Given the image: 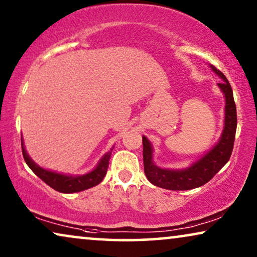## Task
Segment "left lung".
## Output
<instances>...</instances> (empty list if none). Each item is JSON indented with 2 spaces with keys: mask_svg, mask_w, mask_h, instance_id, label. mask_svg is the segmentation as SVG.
<instances>
[{
  "mask_svg": "<svg viewBox=\"0 0 257 257\" xmlns=\"http://www.w3.org/2000/svg\"><path fill=\"white\" fill-rule=\"evenodd\" d=\"M210 69L222 79L217 86L224 96V121L221 137L208 152L185 168H163L153 161V146L145 136H143L144 171L151 184L171 191H187L198 188L208 182L224 165L228 163L233 152L235 133H236V106L233 97V90L226 76L215 66Z\"/></svg>",
  "mask_w": 257,
  "mask_h": 257,
  "instance_id": "obj_1",
  "label": "left lung"
}]
</instances>
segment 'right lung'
Here are the masks:
<instances>
[{
	"instance_id": "1",
	"label": "right lung",
	"mask_w": 257,
	"mask_h": 257,
	"mask_svg": "<svg viewBox=\"0 0 257 257\" xmlns=\"http://www.w3.org/2000/svg\"><path fill=\"white\" fill-rule=\"evenodd\" d=\"M21 144H22V152L23 158L26 160L28 166L30 167V170L37 175L38 178L42 179L45 184L50 186L51 188H54L55 191L61 192V193H77L85 191L93 186H97L100 184L105 175H106L107 167H108V160H110L112 150L113 147L104 154L99 160V163L97 164V166L93 168L92 171H90L89 173H85L83 175H70V174H63L58 173V172L49 171L47 168L41 167L40 165H37L35 161L29 157V154L27 153L26 147H24L23 138L21 137Z\"/></svg>"
}]
</instances>
